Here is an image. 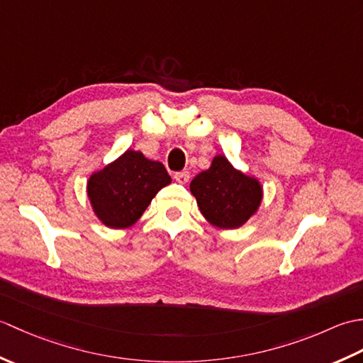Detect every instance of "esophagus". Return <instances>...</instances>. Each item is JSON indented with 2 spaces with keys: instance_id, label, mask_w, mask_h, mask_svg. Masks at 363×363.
Masks as SVG:
<instances>
[{
  "instance_id": "obj_1",
  "label": "esophagus",
  "mask_w": 363,
  "mask_h": 363,
  "mask_svg": "<svg viewBox=\"0 0 363 363\" xmlns=\"http://www.w3.org/2000/svg\"><path fill=\"white\" fill-rule=\"evenodd\" d=\"M174 179H176V182H179V184H187L189 179H190V173H189V172H179V173H176V174H174Z\"/></svg>"
}]
</instances>
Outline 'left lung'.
<instances>
[{
	"label": "left lung",
	"mask_w": 363,
	"mask_h": 363,
	"mask_svg": "<svg viewBox=\"0 0 363 363\" xmlns=\"http://www.w3.org/2000/svg\"><path fill=\"white\" fill-rule=\"evenodd\" d=\"M190 191L203 217L218 229L242 228L257 213L264 199L257 177L237 169L223 154H217L211 167L195 176Z\"/></svg>",
	"instance_id": "8db88e82"
}]
</instances>
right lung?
<instances>
[{
    "label": "right lung",
    "mask_w": 363,
    "mask_h": 363,
    "mask_svg": "<svg viewBox=\"0 0 363 363\" xmlns=\"http://www.w3.org/2000/svg\"><path fill=\"white\" fill-rule=\"evenodd\" d=\"M169 182L172 177L160 162L128 150L90 174L87 198L104 226L126 229L135 225L157 191Z\"/></svg>",
    "instance_id": "add662e5"
}]
</instances>
